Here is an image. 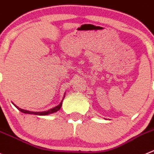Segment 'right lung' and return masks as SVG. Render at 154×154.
Listing matches in <instances>:
<instances>
[{
	"label": "right lung",
	"mask_w": 154,
	"mask_h": 154,
	"mask_svg": "<svg viewBox=\"0 0 154 154\" xmlns=\"http://www.w3.org/2000/svg\"><path fill=\"white\" fill-rule=\"evenodd\" d=\"M64 96H65V95H64ZM63 98H64V97H63ZM63 100H61V102H60V104L57 105V106H55V107L52 108V109H50V110H47V111H43V112H33V111H29V110H23V109H21V108L18 107V106H16V105H14V106H16V107L17 108V109H18V110H20V112H22V113H27V114L38 115V116H44V115H48V114H51V113H56L57 111H58V110H60V108H61L62 102H63Z\"/></svg>",
	"instance_id": "add662e5"
}]
</instances>
